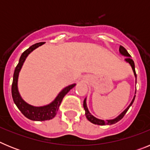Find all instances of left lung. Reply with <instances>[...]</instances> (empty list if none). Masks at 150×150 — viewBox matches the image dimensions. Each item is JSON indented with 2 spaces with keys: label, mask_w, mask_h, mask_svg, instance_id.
Instances as JSON below:
<instances>
[{
  "label": "left lung",
  "mask_w": 150,
  "mask_h": 150,
  "mask_svg": "<svg viewBox=\"0 0 150 150\" xmlns=\"http://www.w3.org/2000/svg\"><path fill=\"white\" fill-rule=\"evenodd\" d=\"M120 53L122 55H123V56L127 57V58H125V61L127 63L129 64L130 66L132 67V71H133L134 75V77H135V83H137V74H136V72H135L134 62V61L132 60V59H131V55H129V53L128 52V51H127V50H125V49L124 47H123V46H120ZM134 94H136V91H135ZM134 98H135V95L134 96L133 99H132V102H131L129 105H128V107H127L126 109L125 110L123 111L122 113H120V114L117 117L114 118V119H112V120H100V119H98V118L95 117L93 115H91V113H90V112L88 111V107H87L86 98H85V100H84V101H83V107H84V110H85V111H86V112H85V115H86V118H87V120H88V121L91 122V123H93V124H95V125H105L115 124V123L118 122L120 121V120H121L122 119L123 116H125V114L126 113L127 111H128V109L130 108V107H131V106L132 105V104H133L134 100Z\"/></svg>",
  "instance_id": "1"
}]
</instances>
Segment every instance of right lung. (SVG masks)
I'll use <instances>...</instances> for the list:
<instances>
[{"instance_id": "add662e5", "label": "right lung", "mask_w": 150, "mask_h": 150, "mask_svg": "<svg viewBox=\"0 0 150 150\" xmlns=\"http://www.w3.org/2000/svg\"><path fill=\"white\" fill-rule=\"evenodd\" d=\"M43 43H35L30 46L22 54L19 61H18V64H17L15 71H14L13 84H12V97H13V101L16 107H18V109L22 112V114L26 118L30 120H33V121H46V120H50L53 119L59 110V106L62 103L64 97L65 96L66 94L71 88H73L76 86V83H74L68 86H66L59 92V95H57L56 98L50 104L41 106V107H35V106L30 105L22 99L18 89V79L19 72L22 69L24 62L25 61L26 58L28 56L29 54L38 47L42 46Z\"/></svg>"}]
</instances>
